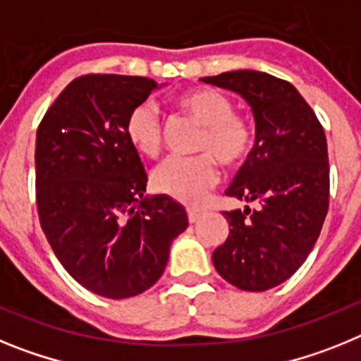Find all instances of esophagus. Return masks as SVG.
<instances>
[{"label":"esophagus","mask_w":361,"mask_h":361,"mask_svg":"<svg viewBox=\"0 0 361 361\" xmlns=\"http://www.w3.org/2000/svg\"><path fill=\"white\" fill-rule=\"evenodd\" d=\"M187 216H189L190 224H196V221L202 218V211H196V209H189V211H187Z\"/></svg>","instance_id":"1"}]
</instances>
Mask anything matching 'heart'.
Wrapping results in <instances>:
<instances>
[{
    "instance_id": "1",
    "label": "heart",
    "mask_w": 361,
    "mask_h": 361,
    "mask_svg": "<svg viewBox=\"0 0 361 361\" xmlns=\"http://www.w3.org/2000/svg\"><path fill=\"white\" fill-rule=\"evenodd\" d=\"M178 106L202 125L196 142L198 158H169L152 172L158 192L185 205L205 202L219 180L214 159L228 169L241 167L256 145V130L249 116L234 111L233 99L216 89H192L180 94ZM125 134L143 156L158 154L163 145V123L154 103L143 102L127 114Z\"/></svg>"
}]
</instances>
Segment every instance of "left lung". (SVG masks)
Segmentation results:
<instances>
[{
	"mask_svg": "<svg viewBox=\"0 0 361 361\" xmlns=\"http://www.w3.org/2000/svg\"><path fill=\"white\" fill-rule=\"evenodd\" d=\"M247 99L256 145L225 194L258 202V211H225L228 236L212 252L219 276L241 290H267L300 269L329 211L324 127L289 81L258 71L202 78Z\"/></svg>",
	"mask_w": 361,
	"mask_h": 361,
	"instance_id": "1",
	"label": "left lung"
}]
</instances>
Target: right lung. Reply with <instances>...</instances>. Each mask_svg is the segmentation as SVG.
Listing matches in <instances>:
<instances>
[{"instance_id":"obj_1","label":"right lung","mask_w":361,"mask_h":361,"mask_svg":"<svg viewBox=\"0 0 361 361\" xmlns=\"http://www.w3.org/2000/svg\"><path fill=\"white\" fill-rule=\"evenodd\" d=\"M154 80L85 74L50 105L36 136V203L65 271L99 296L121 300L159 280L172 240L189 225L167 196L143 198L147 172L125 134Z\"/></svg>"}]
</instances>
